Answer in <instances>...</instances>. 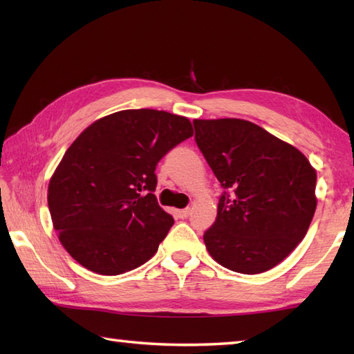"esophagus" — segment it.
I'll return each instance as SVG.
<instances>
[{"mask_svg":"<svg viewBox=\"0 0 354 354\" xmlns=\"http://www.w3.org/2000/svg\"><path fill=\"white\" fill-rule=\"evenodd\" d=\"M176 214L179 219H187L190 214V208H184V209H176Z\"/></svg>","mask_w":354,"mask_h":354,"instance_id":"34e87169","label":"esophagus"}]
</instances>
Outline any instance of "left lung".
I'll list each match as a JSON object with an SVG mask.
<instances>
[{"instance_id":"8db88e82","label":"left lung","mask_w":354,"mask_h":354,"mask_svg":"<svg viewBox=\"0 0 354 354\" xmlns=\"http://www.w3.org/2000/svg\"><path fill=\"white\" fill-rule=\"evenodd\" d=\"M193 126L225 189L204 234L209 255L240 274L277 266L310 227L317 171L297 147L246 120H194Z\"/></svg>"}]
</instances>
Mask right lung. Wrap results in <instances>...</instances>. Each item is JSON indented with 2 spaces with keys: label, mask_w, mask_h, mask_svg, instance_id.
<instances>
[{
  "label": "right lung",
  "mask_w": 354,
  "mask_h": 354,
  "mask_svg": "<svg viewBox=\"0 0 354 354\" xmlns=\"http://www.w3.org/2000/svg\"><path fill=\"white\" fill-rule=\"evenodd\" d=\"M192 135L185 117L126 109L74 140L47 194L53 227L74 260L95 274L118 275L153 257L175 222L153 194L156 164Z\"/></svg>",
  "instance_id": "right-lung-1"
}]
</instances>
